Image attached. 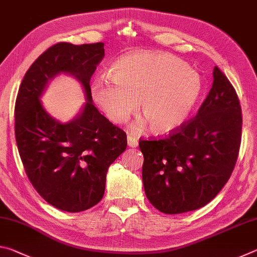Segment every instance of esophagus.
<instances>
[{
    "label": "esophagus",
    "mask_w": 257,
    "mask_h": 257,
    "mask_svg": "<svg viewBox=\"0 0 257 257\" xmlns=\"http://www.w3.org/2000/svg\"><path fill=\"white\" fill-rule=\"evenodd\" d=\"M127 144L129 147H137L138 146V141L132 135H128L127 137Z\"/></svg>",
    "instance_id": "1"
}]
</instances>
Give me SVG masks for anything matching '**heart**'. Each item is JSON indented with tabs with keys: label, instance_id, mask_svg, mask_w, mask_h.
<instances>
[{
	"label": "heart",
	"instance_id": "obj_1",
	"mask_svg": "<svg viewBox=\"0 0 257 257\" xmlns=\"http://www.w3.org/2000/svg\"><path fill=\"white\" fill-rule=\"evenodd\" d=\"M202 92L201 75L181 59L164 52L121 56L108 75L98 76L90 84L93 99L108 120L122 123L139 105L143 115L133 128L141 130L150 124L158 135L182 127Z\"/></svg>",
	"mask_w": 257,
	"mask_h": 257
}]
</instances>
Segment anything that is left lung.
Here are the masks:
<instances>
[{
    "instance_id": "8db88e82",
    "label": "left lung",
    "mask_w": 257,
    "mask_h": 257,
    "mask_svg": "<svg viewBox=\"0 0 257 257\" xmlns=\"http://www.w3.org/2000/svg\"><path fill=\"white\" fill-rule=\"evenodd\" d=\"M237 93L217 67L196 118L158 141H139L146 197L165 214L197 210L227 184L241 139Z\"/></svg>"
}]
</instances>
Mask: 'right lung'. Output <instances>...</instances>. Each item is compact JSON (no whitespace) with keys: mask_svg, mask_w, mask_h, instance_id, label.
I'll list each match as a JSON object with an SVG mask.
<instances>
[{"mask_svg":"<svg viewBox=\"0 0 257 257\" xmlns=\"http://www.w3.org/2000/svg\"><path fill=\"white\" fill-rule=\"evenodd\" d=\"M104 58V43H58L30 66L15 107L16 141L25 171L37 193L66 212L101 201L110 165L127 149L123 130L93 104L90 77ZM63 73L80 81L86 103L68 123L53 118L40 102L48 82Z\"/></svg>","mask_w":257,"mask_h":257,"instance_id":"add662e5","label":"right lung"}]
</instances>
